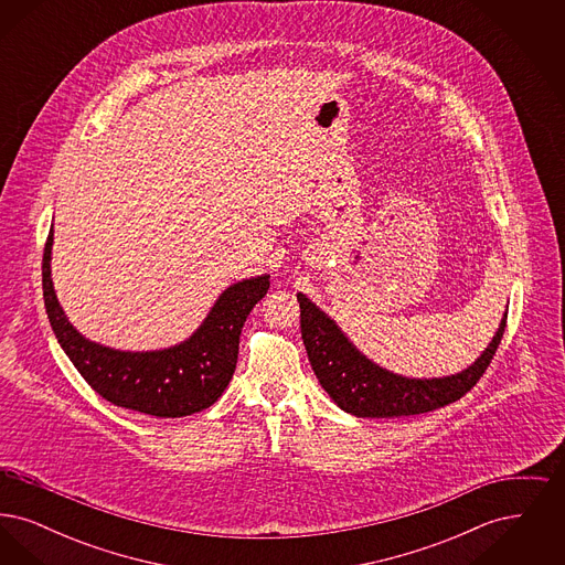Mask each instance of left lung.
Masks as SVG:
<instances>
[{"label":"left lung","instance_id":"left-lung-1","mask_svg":"<svg viewBox=\"0 0 565 565\" xmlns=\"http://www.w3.org/2000/svg\"><path fill=\"white\" fill-rule=\"evenodd\" d=\"M300 305L302 343L328 396L355 417H403L419 415L456 403L466 396L491 364L509 313L500 323L493 341L481 358L457 375L443 379H406L379 369L348 341L326 313L305 295H296Z\"/></svg>","mask_w":565,"mask_h":565}]
</instances>
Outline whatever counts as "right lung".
Here are the masks:
<instances>
[{"mask_svg":"<svg viewBox=\"0 0 565 565\" xmlns=\"http://www.w3.org/2000/svg\"><path fill=\"white\" fill-rule=\"evenodd\" d=\"M51 247L53 228L44 245L42 290L54 337L102 398L154 417H184L222 396L237 366L243 322L267 295L269 275L231 286L189 341L169 350L131 353L90 343L65 318L54 296Z\"/></svg>","mask_w":565,"mask_h":565,"instance_id":"right-lung-1","label":"right lung"}]
</instances>
